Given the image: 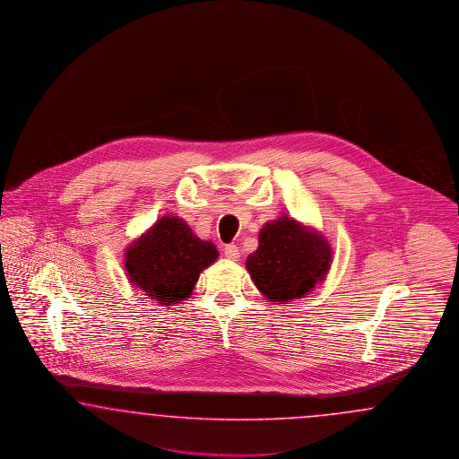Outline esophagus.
Masks as SVG:
<instances>
[{"label":"esophagus","mask_w":459,"mask_h":459,"mask_svg":"<svg viewBox=\"0 0 459 459\" xmlns=\"http://www.w3.org/2000/svg\"><path fill=\"white\" fill-rule=\"evenodd\" d=\"M223 254H225V257L230 259V261H237V259L240 257V250H238L236 244L225 246V247H223Z\"/></svg>","instance_id":"esophagus-1"}]
</instances>
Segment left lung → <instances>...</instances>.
Masks as SVG:
<instances>
[{
  "label": "left lung",
  "mask_w": 459,
  "mask_h": 459,
  "mask_svg": "<svg viewBox=\"0 0 459 459\" xmlns=\"http://www.w3.org/2000/svg\"><path fill=\"white\" fill-rule=\"evenodd\" d=\"M332 259L333 250L321 232L284 213L263 225L246 267L265 299L290 305L325 281Z\"/></svg>",
  "instance_id": "1"
}]
</instances>
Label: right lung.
<instances>
[{"instance_id":"1","label":"right lung","mask_w":459,"mask_h":459,"mask_svg":"<svg viewBox=\"0 0 459 459\" xmlns=\"http://www.w3.org/2000/svg\"><path fill=\"white\" fill-rule=\"evenodd\" d=\"M217 257L213 242L195 236L180 217L163 215L127 246L126 276L144 296L171 307L192 296L200 273Z\"/></svg>"}]
</instances>
